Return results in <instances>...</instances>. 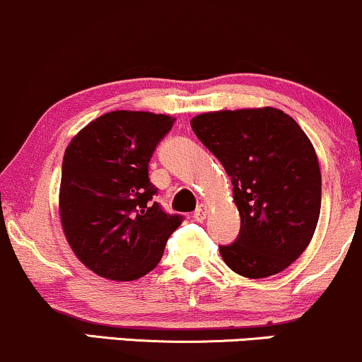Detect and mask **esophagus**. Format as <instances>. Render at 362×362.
<instances>
[{
	"mask_svg": "<svg viewBox=\"0 0 362 362\" xmlns=\"http://www.w3.org/2000/svg\"><path fill=\"white\" fill-rule=\"evenodd\" d=\"M206 214H208V208L204 204L197 206V209L194 211V220L196 221H204L206 220Z\"/></svg>",
	"mask_w": 362,
	"mask_h": 362,
	"instance_id": "1",
	"label": "esophagus"
}]
</instances>
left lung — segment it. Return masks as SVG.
Wrapping results in <instances>:
<instances>
[{
  "label": "left lung",
  "instance_id": "1",
  "mask_svg": "<svg viewBox=\"0 0 362 362\" xmlns=\"http://www.w3.org/2000/svg\"><path fill=\"white\" fill-rule=\"evenodd\" d=\"M223 165L240 213V232L220 245L230 269L276 275L305 251L321 209L316 151L299 123L276 108L213 111L190 120Z\"/></svg>",
  "mask_w": 362,
  "mask_h": 362
}]
</instances>
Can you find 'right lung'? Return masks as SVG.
I'll return each mask as SVG.
<instances>
[{
	"label": "right lung",
	"instance_id": "add662e5",
	"mask_svg": "<svg viewBox=\"0 0 362 362\" xmlns=\"http://www.w3.org/2000/svg\"><path fill=\"white\" fill-rule=\"evenodd\" d=\"M175 118L111 111L77 134L65 151L59 216L71 251L87 268L118 281L144 276L184 221L153 199L149 161Z\"/></svg>",
	"mask_w": 362,
	"mask_h": 362
}]
</instances>
